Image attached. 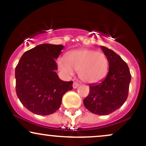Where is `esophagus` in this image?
<instances>
[{
	"mask_svg": "<svg viewBox=\"0 0 146 146\" xmlns=\"http://www.w3.org/2000/svg\"><path fill=\"white\" fill-rule=\"evenodd\" d=\"M79 86H80V84L76 82H73V88H77Z\"/></svg>",
	"mask_w": 146,
	"mask_h": 146,
	"instance_id": "34e87169",
	"label": "esophagus"
}]
</instances>
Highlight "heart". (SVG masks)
Segmentation results:
<instances>
[{"label":"heart","instance_id":"heart-1","mask_svg":"<svg viewBox=\"0 0 146 146\" xmlns=\"http://www.w3.org/2000/svg\"><path fill=\"white\" fill-rule=\"evenodd\" d=\"M60 72L65 76H71L74 70L78 71L79 78L86 83H96L105 78L108 71L106 56L95 50H75L68 53L66 59L61 57L58 60Z\"/></svg>","mask_w":146,"mask_h":146}]
</instances>
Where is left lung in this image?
<instances>
[{"mask_svg": "<svg viewBox=\"0 0 146 146\" xmlns=\"http://www.w3.org/2000/svg\"><path fill=\"white\" fill-rule=\"evenodd\" d=\"M108 61V73L100 82L88 84L89 94L84 104L91 113L109 115L119 108L127 100L131 75L126 63L113 50L100 46Z\"/></svg>", "mask_w": 146, "mask_h": 146, "instance_id": "obj_1", "label": "left lung"}]
</instances>
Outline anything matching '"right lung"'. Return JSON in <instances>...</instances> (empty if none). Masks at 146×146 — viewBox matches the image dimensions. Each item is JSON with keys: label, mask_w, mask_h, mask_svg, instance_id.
<instances>
[{"label": "right lung", "mask_w": 146, "mask_h": 146, "mask_svg": "<svg viewBox=\"0 0 146 146\" xmlns=\"http://www.w3.org/2000/svg\"><path fill=\"white\" fill-rule=\"evenodd\" d=\"M64 46L42 44L26 51L15 70L16 91L23 105L39 115L54 113L60 108L73 82L61 80L57 75L56 60Z\"/></svg>", "instance_id": "obj_1"}]
</instances>
